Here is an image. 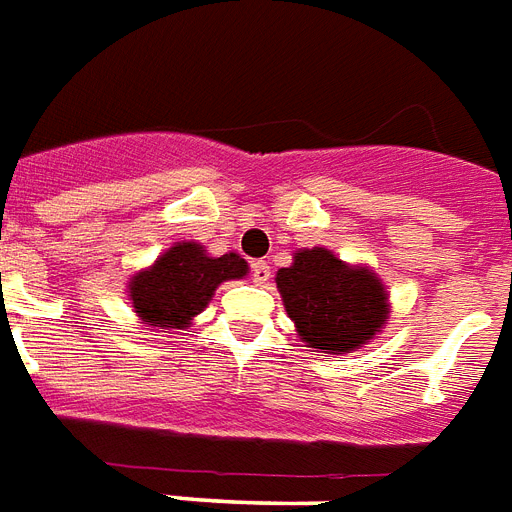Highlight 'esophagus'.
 <instances>
[{"label": "esophagus", "instance_id": "1", "mask_svg": "<svg viewBox=\"0 0 512 512\" xmlns=\"http://www.w3.org/2000/svg\"><path fill=\"white\" fill-rule=\"evenodd\" d=\"M252 281L255 284H268L271 281V265L265 263V260H255L252 263Z\"/></svg>", "mask_w": 512, "mask_h": 512}]
</instances>
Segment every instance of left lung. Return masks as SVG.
Wrapping results in <instances>:
<instances>
[{
  "label": "left lung",
  "mask_w": 512,
  "mask_h": 512,
  "mask_svg": "<svg viewBox=\"0 0 512 512\" xmlns=\"http://www.w3.org/2000/svg\"><path fill=\"white\" fill-rule=\"evenodd\" d=\"M289 319L321 353H348L372 340L388 316L380 279L366 268H348L327 249H303L276 273Z\"/></svg>",
  "instance_id": "obj_1"
}]
</instances>
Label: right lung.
<instances>
[{"instance_id":"add662e5","label":"right lung","mask_w":512,"mask_h":512,"mask_svg":"<svg viewBox=\"0 0 512 512\" xmlns=\"http://www.w3.org/2000/svg\"><path fill=\"white\" fill-rule=\"evenodd\" d=\"M241 276H247V263L236 252L207 257L199 244L185 241L130 281L132 308L151 327L180 329L207 308L217 284Z\"/></svg>"}]
</instances>
